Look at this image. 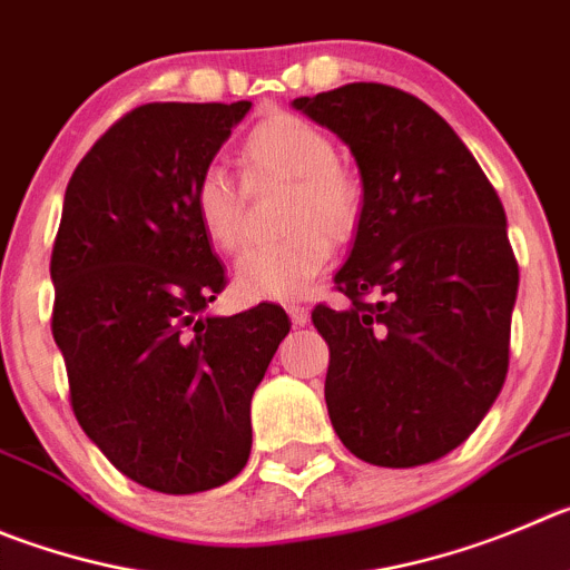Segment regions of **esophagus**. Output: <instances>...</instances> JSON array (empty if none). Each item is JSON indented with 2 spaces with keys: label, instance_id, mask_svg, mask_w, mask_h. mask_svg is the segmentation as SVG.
Here are the masks:
<instances>
[{
  "label": "esophagus",
  "instance_id": "1",
  "mask_svg": "<svg viewBox=\"0 0 570 570\" xmlns=\"http://www.w3.org/2000/svg\"><path fill=\"white\" fill-rule=\"evenodd\" d=\"M286 312H289V321L295 323V326H306V323H309V309H303L297 303L286 306Z\"/></svg>",
  "mask_w": 570,
  "mask_h": 570
}]
</instances>
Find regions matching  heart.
I'll return each mask as SVG.
<instances>
[{"label":"heart","mask_w":570,"mask_h":570,"mask_svg":"<svg viewBox=\"0 0 570 570\" xmlns=\"http://www.w3.org/2000/svg\"><path fill=\"white\" fill-rule=\"evenodd\" d=\"M249 177L292 179L286 230L278 244L247 249L236 264V292L244 301H295L328 264V238L343 242L360 222V185L337 165L332 137L295 115H273L249 131L242 148ZM194 213L213 247L236 253L244 244L238 188L222 168L196 179Z\"/></svg>","instance_id":"obj_1"}]
</instances>
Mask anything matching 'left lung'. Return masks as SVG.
I'll return each mask as SVG.
<instances>
[{
  "mask_svg": "<svg viewBox=\"0 0 570 570\" xmlns=\"http://www.w3.org/2000/svg\"><path fill=\"white\" fill-rule=\"evenodd\" d=\"M292 106L351 148L363 179L334 275L351 303L312 312L328 343L334 433L376 466L439 461L507 380L520 278L507 213L444 117L402 89L345 83Z\"/></svg>",
  "mask_w": 570,
  "mask_h": 570,
  "instance_id": "obj_1",
  "label": "left lung"
}]
</instances>
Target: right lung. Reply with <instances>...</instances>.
Wrapping results in <instances>:
<instances>
[{"label": "right lung", "instance_id": "right-lung-1", "mask_svg": "<svg viewBox=\"0 0 570 570\" xmlns=\"http://www.w3.org/2000/svg\"><path fill=\"white\" fill-rule=\"evenodd\" d=\"M249 100L148 104L78 163L52 247V337L83 433L140 487L194 494L244 470L249 402L289 317L207 306L225 267L202 233L194 188Z\"/></svg>", "mask_w": 570, "mask_h": 570}]
</instances>
